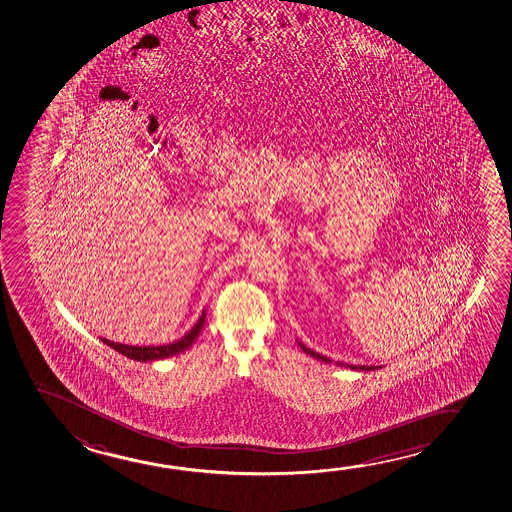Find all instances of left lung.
I'll use <instances>...</instances> for the list:
<instances>
[{"mask_svg": "<svg viewBox=\"0 0 512 512\" xmlns=\"http://www.w3.org/2000/svg\"><path fill=\"white\" fill-rule=\"evenodd\" d=\"M300 344V348H302V350L306 351L307 355H311V357H314V359H318V360H321V362H327V364H330V362H332V360L328 359V357H325V355H320V353H318V351H313L311 350V348H307L306 344H302V343H298ZM337 364H339V366H344V367H350V369H360V371H374V369H378V367H382V366H353V364H343V362H337Z\"/></svg>", "mask_w": 512, "mask_h": 512, "instance_id": "8db88e82", "label": "left lung"}]
</instances>
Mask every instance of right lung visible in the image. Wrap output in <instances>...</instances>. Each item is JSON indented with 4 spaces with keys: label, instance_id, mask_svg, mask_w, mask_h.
Returning <instances> with one entry per match:
<instances>
[{
    "label": "right lung",
    "instance_id": "right-lung-1",
    "mask_svg": "<svg viewBox=\"0 0 512 512\" xmlns=\"http://www.w3.org/2000/svg\"><path fill=\"white\" fill-rule=\"evenodd\" d=\"M205 318V313L201 314L198 323H196L180 341L164 344V346H129V344L113 343V341H107V339H102V341H104L107 346H111L113 350L125 355V357H129V359L132 360H139V362L166 359V357H171V355H176V353H182V351L187 350L189 346H192V343L196 341V337L199 336L201 328L205 325Z\"/></svg>",
    "mask_w": 512,
    "mask_h": 512
}]
</instances>
